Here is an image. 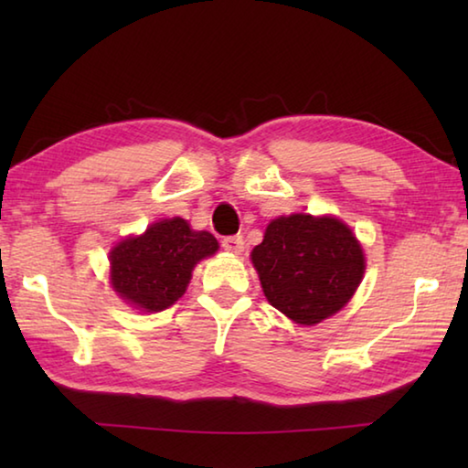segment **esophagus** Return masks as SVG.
<instances>
[{"label":"esophagus","instance_id":"34e87169","mask_svg":"<svg viewBox=\"0 0 468 468\" xmlns=\"http://www.w3.org/2000/svg\"><path fill=\"white\" fill-rule=\"evenodd\" d=\"M223 248L227 250V251H231V253H241L243 251V237L241 235H231V237H225L223 241Z\"/></svg>","mask_w":468,"mask_h":468}]
</instances>
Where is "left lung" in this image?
Returning a JSON list of instances; mask_svg holds the SVG:
<instances>
[{
    "instance_id": "obj_1",
    "label": "left lung",
    "mask_w": 468,
    "mask_h": 468,
    "mask_svg": "<svg viewBox=\"0 0 468 468\" xmlns=\"http://www.w3.org/2000/svg\"><path fill=\"white\" fill-rule=\"evenodd\" d=\"M268 303L303 326L343 310L366 272V256L343 220L291 215L274 218L251 251Z\"/></svg>"
}]
</instances>
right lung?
<instances>
[{
  "label": "right lung",
  "mask_w": 468,
  "mask_h": 468,
  "mask_svg": "<svg viewBox=\"0 0 468 468\" xmlns=\"http://www.w3.org/2000/svg\"><path fill=\"white\" fill-rule=\"evenodd\" d=\"M218 241L173 217L128 237L109 251L111 287L125 303L142 312H163L184 295L194 266L212 256Z\"/></svg>",
  "instance_id": "1"
}]
</instances>
